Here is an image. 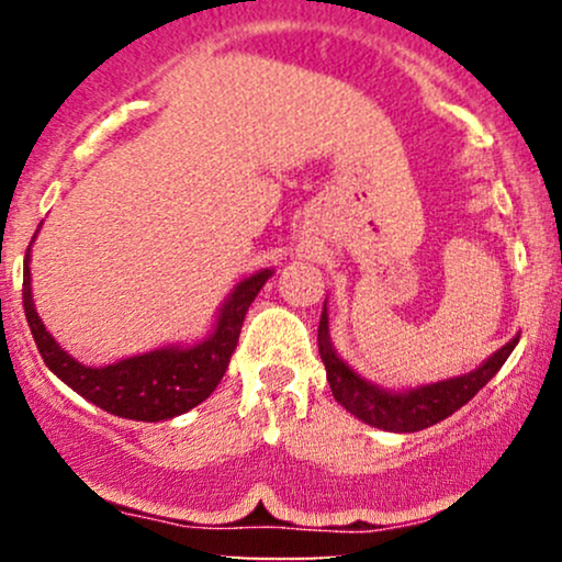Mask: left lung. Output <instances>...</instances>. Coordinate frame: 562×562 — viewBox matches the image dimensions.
I'll use <instances>...</instances> for the list:
<instances>
[{
  "label": "left lung",
  "mask_w": 562,
  "mask_h": 562,
  "mask_svg": "<svg viewBox=\"0 0 562 562\" xmlns=\"http://www.w3.org/2000/svg\"><path fill=\"white\" fill-rule=\"evenodd\" d=\"M317 340L319 357L325 362L327 383H330L335 402L346 406L362 423L372 425V428L391 430V434H415V430L430 428V425L447 420L449 415H454L460 406H465L499 372V367L507 362L513 348L518 346V335H515L509 344L502 346L499 351H494L479 370L468 372V375L420 385V389L409 391H385L380 385H372L364 378H359L335 353L330 344V330H327V308H322Z\"/></svg>",
  "instance_id": "obj_1"
}]
</instances>
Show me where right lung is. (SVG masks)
<instances>
[{
    "mask_svg": "<svg viewBox=\"0 0 562 562\" xmlns=\"http://www.w3.org/2000/svg\"><path fill=\"white\" fill-rule=\"evenodd\" d=\"M38 232V229H36ZM31 245L23 259V308L44 364L79 396L126 420L158 423L184 415L214 393L229 367V357L240 338L243 319L259 290L267 285L272 269L245 277L229 293L218 312L216 327L203 344L190 348L169 346L150 353L121 359L108 367H87L57 346L38 319L31 299Z\"/></svg>",
    "mask_w": 562,
    "mask_h": 562,
    "instance_id": "1",
    "label": "right lung"
}]
</instances>
